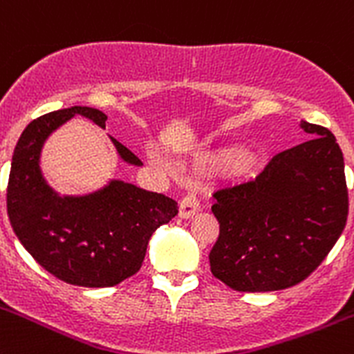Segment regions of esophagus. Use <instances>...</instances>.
Listing matches in <instances>:
<instances>
[{
	"mask_svg": "<svg viewBox=\"0 0 354 354\" xmlns=\"http://www.w3.org/2000/svg\"><path fill=\"white\" fill-rule=\"evenodd\" d=\"M201 211L199 197L196 194H187L180 203V216L181 218H192Z\"/></svg>",
	"mask_w": 354,
	"mask_h": 354,
	"instance_id": "esophagus-1",
	"label": "esophagus"
}]
</instances>
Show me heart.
Here are the masks:
<instances>
[{"label":"heart","instance_id":"1","mask_svg":"<svg viewBox=\"0 0 354 354\" xmlns=\"http://www.w3.org/2000/svg\"><path fill=\"white\" fill-rule=\"evenodd\" d=\"M203 162L207 164H227L234 173H244L252 166V155L239 148H229V150L216 151V153L203 155Z\"/></svg>","mask_w":354,"mask_h":354}]
</instances>
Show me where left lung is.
Wrapping results in <instances>:
<instances>
[{"mask_svg":"<svg viewBox=\"0 0 354 354\" xmlns=\"http://www.w3.org/2000/svg\"><path fill=\"white\" fill-rule=\"evenodd\" d=\"M274 155L253 180L220 187L211 211L220 234L211 272L237 292L299 285L328 255L348 220L344 157L326 127Z\"/></svg>","mask_w":354,"mask_h":354,"instance_id":"1","label":"left lung"}]
</instances>
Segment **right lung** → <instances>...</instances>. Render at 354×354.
<instances>
[{"mask_svg": "<svg viewBox=\"0 0 354 354\" xmlns=\"http://www.w3.org/2000/svg\"><path fill=\"white\" fill-rule=\"evenodd\" d=\"M75 115L106 127L108 117L71 106L32 120L13 150L6 211L13 232L32 259L61 281L88 288L115 286L141 269L151 234L178 214L176 201L124 181L84 197H59L39 171V151L52 131ZM125 162L141 160L113 140Z\"/></svg>", "mask_w": 354, "mask_h": 354, "instance_id": "1", "label": "right lung"}]
</instances>
